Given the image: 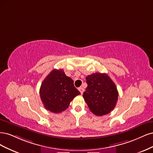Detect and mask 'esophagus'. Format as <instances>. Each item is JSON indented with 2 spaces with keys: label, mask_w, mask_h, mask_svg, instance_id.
<instances>
[{
  "label": "esophagus",
  "mask_w": 153,
  "mask_h": 153,
  "mask_svg": "<svg viewBox=\"0 0 153 153\" xmlns=\"http://www.w3.org/2000/svg\"><path fill=\"white\" fill-rule=\"evenodd\" d=\"M79 91L81 92V94H82L84 91H85V89H84L82 87H80V88H79Z\"/></svg>",
  "instance_id": "34e87169"
}]
</instances>
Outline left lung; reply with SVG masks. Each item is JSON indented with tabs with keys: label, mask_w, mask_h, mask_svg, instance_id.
<instances>
[{
	"label": "left lung",
	"mask_w": 153,
	"mask_h": 153,
	"mask_svg": "<svg viewBox=\"0 0 153 153\" xmlns=\"http://www.w3.org/2000/svg\"><path fill=\"white\" fill-rule=\"evenodd\" d=\"M88 85L83 98L95 115L102 116L114 109L118 98L116 85L106 74L94 73L86 77Z\"/></svg>",
	"instance_id": "1"
}]
</instances>
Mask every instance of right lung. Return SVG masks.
I'll return each instance as SVG.
<instances>
[{
    "mask_svg": "<svg viewBox=\"0 0 153 153\" xmlns=\"http://www.w3.org/2000/svg\"><path fill=\"white\" fill-rule=\"evenodd\" d=\"M81 93L63 69H53L42 81L40 97L46 109L53 113L66 110L71 102Z\"/></svg>",
    "mask_w": 153,
    "mask_h": 153,
    "instance_id": "right-lung-1",
    "label": "right lung"
}]
</instances>
